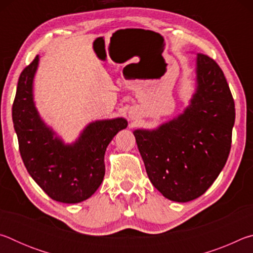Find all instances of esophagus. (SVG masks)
I'll list each match as a JSON object with an SVG mask.
<instances>
[{"instance_id": "1", "label": "esophagus", "mask_w": 253, "mask_h": 253, "mask_svg": "<svg viewBox=\"0 0 253 253\" xmlns=\"http://www.w3.org/2000/svg\"><path fill=\"white\" fill-rule=\"evenodd\" d=\"M129 117L132 119V118H134V115H132V114H131V115H129Z\"/></svg>"}]
</instances>
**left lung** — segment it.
Listing matches in <instances>:
<instances>
[{
    "label": "left lung",
    "instance_id": "8db88e82",
    "mask_svg": "<svg viewBox=\"0 0 253 253\" xmlns=\"http://www.w3.org/2000/svg\"><path fill=\"white\" fill-rule=\"evenodd\" d=\"M234 119V100L223 71L209 55L198 53L190 106L157 129L134 131L153 185L175 202L205 193L229 157Z\"/></svg>",
    "mask_w": 253,
    "mask_h": 253
}]
</instances>
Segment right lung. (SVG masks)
Instances as JSON below:
<instances>
[{
    "label": "right lung",
    "mask_w": 253,
    "mask_h": 253,
    "mask_svg": "<svg viewBox=\"0 0 253 253\" xmlns=\"http://www.w3.org/2000/svg\"><path fill=\"white\" fill-rule=\"evenodd\" d=\"M39 55L21 72L12 106L21 157L29 174L51 199L79 203L95 193L105 176V152L124 118L97 121L84 128L78 140L65 145L38 114L33 101V78Z\"/></svg>",
    "instance_id": "add662e5"
}]
</instances>
